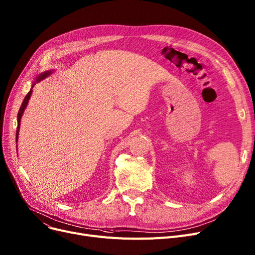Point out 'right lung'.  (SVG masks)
<instances>
[{
  "label": "right lung",
  "instance_id": "1",
  "mask_svg": "<svg viewBox=\"0 0 255 255\" xmlns=\"http://www.w3.org/2000/svg\"><path fill=\"white\" fill-rule=\"evenodd\" d=\"M53 73V71H46V72H44V73H41L36 79H35V81H33V83H32V86H31V88H30V90H29V92L26 94V96L24 97V99H23V101H22V105H21V107H20V109H19V112H18V115H17V130H16V143H17V141H18V135H19V128H20V121H21V118H22V115H23V113H24V110L26 109V107H27V104H28V100H29V98H30V96H31V93H32V88H33V86H35V85L37 84V83H39V82H41L42 80H44L45 78H47V77H49L51 74Z\"/></svg>",
  "mask_w": 255,
  "mask_h": 255
}]
</instances>
